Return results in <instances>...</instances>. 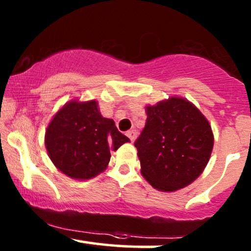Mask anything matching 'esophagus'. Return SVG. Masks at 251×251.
Segmentation results:
<instances>
[{
	"mask_svg": "<svg viewBox=\"0 0 251 251\" xmlns=\"http://www.w3.org/2000/svg\"><path fill=\"white\" fill-rule=\"evenodd\" d=\"M126 135L129 138L131 142H134L135 138H137V131H135V129H129V131L126 132Z\"/></svg>",
	"mask_w": 251,
	"mask_h": 251,
	"instance_id": "34e87169",
	"label": "esophagus"
}]
</instances>
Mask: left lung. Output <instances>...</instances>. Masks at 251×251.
I'll return each mask as SVG.
<instances>
[{"label":"left lung","mask_w":251,"mask_h":251,"mask_svg":"<svg viewBox=\"0 0 251 251\" xmlns=\"http://www.w3.org/2000/svg\"><path fill=\"white\" fill-rule=\"evenodd\" d=\"M145 111V127L134 143L143 177L164 192L190 185L208 165L214 148L208 119L179 97L146 106Z\"/></svg>","instance_id":"obj_1"}]
</instances>
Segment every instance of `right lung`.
<instances>
[{"label": "right lung", "mask_w": 251, "mask_h": 251, "mask_svg": "<svg viewBox=\"0 0 251 251\" xmlns=\"http://www.w3.org/2000/svg\"><path fill=\"white\" fill-rule=\"evenodd\" d=\"M129 143L112 119L103 118L97 100L66 102L51 118L45 145L57 170L72 179L97 177L107 168L111 151Z\"/></svg>", "instance_id": "1"}]
</instances>
